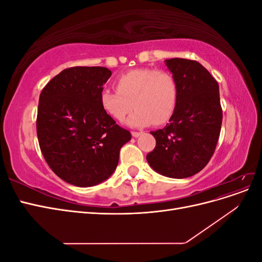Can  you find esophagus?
<instances>
[{"instance_id":"1","label":"esophagus","mask_w":262,"mask_h":262,"mask_svg":"<svg viewBox=\"0 0 262 262\" xmlns=\"http://www.w3.org/2000/svg\"><path fill=\"white\" fill-rule=\"evenodd\" d=\"M131 134H132V137H134V138H138V137H140L141 134H142V132H137V131H132L131 132Z\"/></svg>"}]
</instances>
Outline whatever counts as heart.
<instances>
[{
  "label": "heart",
  "instance_id": "1",
  "mask_svg": "<svg viewBox=\"0 0 262 262\" xmlns=\"http://www.w3.org/2000/svg\"><path fill=\"white\" fill-rule=\"evenodd\" d=\"M117 92L104 89L100 93L102 109L117 121H123L126 115L131 126L141 128L150 123L167 122L178 102V85L169 72L155 69H136L116 80Z\"/></svg>",
  "mask_w": 262,
  "mask_h": 262
}]
</instances>
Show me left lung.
Instances as JSON below:
<instances>
[{"label": "left lung", "instance_id": "1", "mask_svg": "<svg viewBox=\"0 0 262 262\" xmlns=\"http://www.w3.org/2000/svg\"><path fill=\"white\" fill-rule=\"evenodd\" d=\"M178 85V102L169 123L152 131L156 146L146 155L156 172L187 178L202 170L215 150L222 125L219 84L199 62L165 60Z\"/></svg>", "mask_w": 262, "mask_h": 262}]
</instances>
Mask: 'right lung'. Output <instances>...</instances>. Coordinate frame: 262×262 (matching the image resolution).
Segmentation results:
<instances>
[{
  "label": "right lung",
  "instance_id": "add662e5",
  "mask_svg": "<svg viewBox=\"0 0 262 262\" xmlns=\"http://www.w3.org/2000/svg\"><path fill=\"white\" fill-rule=\"evenodd\" d=\"M112 76L102 67L63 70L39 97L37 136L52 171L76 187H92L116 170L120 148L131 133L119 126L100 104Z\"/></svg>",
  "mask_w": 262,
  "mask_h": 262
}]
</instances>
